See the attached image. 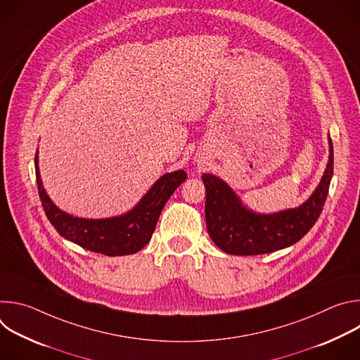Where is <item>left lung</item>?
<instances>
[{
  "mask_svg": "<svg viewBox=\"0 0 360 360\" xmlns=\"http://www.w3.org/2000/svg\"><path fill=\"white\" fill-rule=\"evenodd\" d=\"M332 175L333 145L329 138V162L312 196L296 210L258 215L245 210L225 182L214 175L203 174L208 233L218 248L232 255H261L290 246L309 232L322 214Z\"/></svg>",
  "mask_w": 360,
  "mask_h": 360,
  "instance_id": "1",
  "label": "left lung"
}]
</instances>
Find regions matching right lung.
Segmentation results:
<instances>
[{"mask_svg": "<svg viewBox=\"0 0 360 360\" xmlns=\"http://www.w3.org/2000/svg\"><path fill=\"white\" fill-rule=\"evenodd\" d=\"M35 176L45 215L58 233L84 249L108 256L131 255L141 250L155 231L169 196L186 179L182 169L165 174L129 214L110 219H82L60 211L51 202L41 182L38 153H35Z\"/></svg>", "mask_w": 360, "mask_h": 360, "instance_id": "obj_1", "label": "right lung"}]
</instances>
